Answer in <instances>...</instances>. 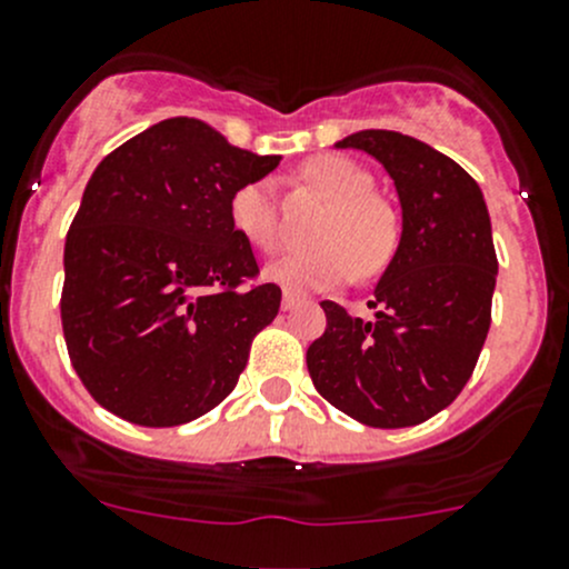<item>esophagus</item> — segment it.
Masks as SVG:
<instances>
[{
    "label": "esophagus",
    "mask_w": 569,
    "mask_h": 569,
    "mask_svg": "<svg viewBox=\"0 0 569 569\" xmlns=\"http://www.w3.org/2000/svg\"><path fill=\"white\" fill-rule=\"evenodd\" d=\"M302 297L295 295V291H283V311H291L295 306H300Z\"/></svg>",
    "instance_id": "obj_1"
}]
</instances>
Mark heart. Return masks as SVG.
<instances>
[{
    "label": "heart",
    "instance_id": "1",
    "mask_svg": "<svg viewBox=\"0 0 569 569\" xmlns=\"http://www.w3.org/2000/svg\"><path fill=\"white\" fill-rule=\"evenodd\" d=\"M302 174L333 208L317 228V247L283 256L267 269V278L289 291H325L358 272L367 278L383 272L400 244V224L395 211L372 194V174L341 156L313 158ZM228 211L247 244L261 252L278 250L280 224L269 180L239 186Z\"/></svg>",
    "mask_w": 569,
    "mask_h": 569
}]
</instances>
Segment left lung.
I'll use <instances>...</instances> for the list:
<instances>
[{
    "mask_svg": "<svg viewBox=\"0 0 569 569\" xmlns=\"http://www.w3.org/2000/svg\"><path fill=\"white\" fill-rule=\"evenodd\" d=\"M339 150L383 163L402 208L395 258L375 286V319L325 300L328 328L306 361L319 395L372 428H408L459 397L492 322L498 256L476 180L433 147L361 130Z\"/></svg>",
    "mask_w": 569,
    "mask_h": 569,
    "instance_id": "left-lung-1",
    "label": "left lung"
}]
</instances>
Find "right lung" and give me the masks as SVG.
Wrapping results in <instances>:
<instances>
[{"mask_svg":"<svg viewBox=\"0 0 569 569\" xmlns=\"http://www.w3.org/2000/svg\"><path fill=\"white\" fill-rule=\"evenodd\" d=\"M280 163L174 116L110 152L88 180L63 250L66 347L93 400L172 428L217 408L280 308L230 197Z\"/></svg>","mask_w":569,"mask_h":569,"instance_id":"obj_1","label":"right lung"}]
</instances>
